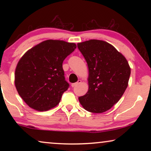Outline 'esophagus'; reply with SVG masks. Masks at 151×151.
I'll return each mask as SVG.
<instances>
[{"mask_svg":"<svg viewBox=\"0 0 151 151\" xmlns=\"http://www.w3.org/2000/svg\"><path fill=\"white\" fill-rule=\"evenodd\" d=\"M81 82H82V80H78V81L77 82H76V83L71 84V86H72V87H75L76 86H77L78 84H80V83H81Z\"/></svg>","mask_w":151,"mask_h":151,"instance_id":"obj_1","label":"esophagus"}]
</instances>
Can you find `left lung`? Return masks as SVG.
Wrapping results in <instances>:
<instances>
[{"mask_svg":"<svg viewBox=\"0 0 151 151\" xmlns=\"http://www.w3.org/2000/svg\"><path fill=\"white\" fill-rule=\"evenodd\" d=\"M88 67V90L78 98L87 111L101 113L119 100L127 89L131 68L125 57L105 41L90 40L78 44Z\"/></svg>","mask_w":151,"mask_h":151,"instance_id":"left-lung-1","label":"left lung"}]
</instances>
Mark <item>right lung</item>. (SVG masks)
Segmentation results:
<instances>
[{
	"mask_svg": "<svg viewBox=\"0 0 151 151\" xmlns=\"http://www.w3.org/2000/svg\"><path fill=\"white\" fill-rule=\"evenodd\" d=\"M76 48L75 43L47 40L27 51L15 71V86L31 108L44 111L59 104L69 87L63 63Z\"/></svg>",
	"mask_w": 151,
	"mask_h": 151,
	"instance_id": "add662e5",
	"label": "right lung"
}]
</instances>
